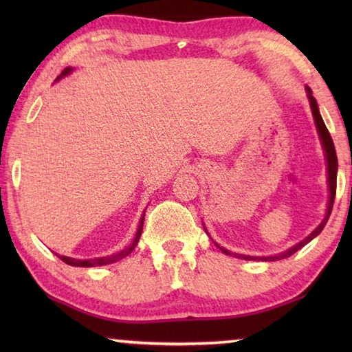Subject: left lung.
Instances as JSON below:
<instances>
[{"instance_id": "8db88e82", "label": "left lung", "mask_w": 352, "mask_h": 352, "mask_svg": "<svg viewBox=\"0 0 352 352\" xmlns=\"http://www.w3.org/2000/svg\"><path fill=\"white\" fill-rule=\"evenodd\" d=\"M306 91H307V99L309 102H311V110H312V115H314V121H315V127H317V132L320 136V141H321V147H323L324 151V158H326V169H327V186H329V200H327V208H326V214H324V219L321 220V223L315 228L311 234H309L306 239H302L301 242L295 243L294 247H290L289 250H285L283 253H278L275 256H247V254H237L230 252V250H226L223 247L216 245L222 250L225 254H230V256H236V258H241V259H247V261H279V259H285L292 256L294 253H296L298 250L302 248L306 245V243L311 242L314 237H317L321 231H323L324 225L327 222V219L331 216V211H332V205H333V199H336V189H337V169H338V163H337V153H336V147H333V142L329 132H327V129L324 126V121L323 118L320 115V110H318V104L315 98L312 96V90L309 87H306ZM205 228V225H204ZM206 231V228H205ZM208 234V231H206Z\"/></svg>"}]
</instances>
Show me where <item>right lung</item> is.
Instances as JSON below:
<instances>
[{
    "label": "right lung",
    "mask_w": 352,
    "mask_h": 352,
    "mask_svg": "<svg viewBox=\"0 0 352 352\" xmlns=\"http://www.w3.org/2000/svg\"><path fill=\"white\" fill-rule=\"evenodd\" d=\"M69 73H73V68H71V67L65 68L62 71V74L56 79V82L60 80L62 77L68 76ZM144 216H146V211H142L141 219H140L138 230H136V234H135L133 242L130 243V245H127L126 248L119 250L118 253H113L110 256H102V258H93V259H76V258H69V256H60V254H57V253L56 254L65 262V264L73 265V267H98V265H107V264H113V262H116V261H121L122 258H126V256H129L130 253H132L133 250H135V247L138 245L140 237H141V233H142V225H144Z\"/></svg>",
    "instance_id": "add662e5"
}]
</instances>
